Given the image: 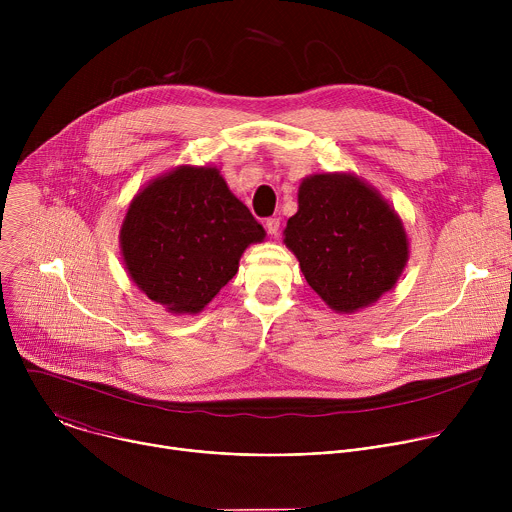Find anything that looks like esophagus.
<instances>
[{
  "instance_id": "obj_1",
  "label": "esophagus",
  "mask_w": 512,
  "mask_h": 512,
  "mask_svg": "<svg viewBox=\"0 0 512 512\" xmlns=\"http://www.w3.org/2000/svg\"><path fill=\"white\" fill-rule=\"evenodd\" d=\"M265 229L271 237H275L279 233V218H267L265 221Z\"/></svg>"
}]
</instances>
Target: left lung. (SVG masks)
<instances>
[{
    "label": "left lung",
    "mask_w": 512,
    "mask_h": 512,
    "mask_svg": "<svg viewBox=\"0 0 512 512\" xmlns=\"http://www.w3.org/2000/svg\"><path fill=\"white\" fill-rule=\"evenodd\" d=\"M283 243L298 257L308 285L338 314L379 302L409 261L401 216L377 188L350 172L302 180Z\"/></svg>",
    "instance_id": "obj_1"
}]
</instances>
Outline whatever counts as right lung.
<instances>
[{
    "instance_id": "1",
    "label": "right lung",
    "mask_w": 512,
    "mask_h": 512,
    "mask_svg": "<svg viewBox=\"0 0 512 512\" xmlns=\"http://www.w3.org/2000/svg\"><path fill=\"white\" fill-rule=\"evenodd\" d=\"M265 229L214 166H178L129 202L119 245L131 281L170 314H198Z\"/></svg>"
}]
</instances>
